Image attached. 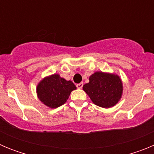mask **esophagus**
<instances>
[{
  "instance_id": "obj_1",
  "label": "esophagus",
  "mask_w": 154,
  "mask_h": 154,
  "mask_svg": "<svg viewBox=\"0 0 154 154\" xmlns=\"http://www.w3.org/2000/svg\"><path fill=\"white\" fill-rule=\"evenodd\" d=\"M82 86H83V83H79V84H77V85H76V87H77V88H78V89H81L82 88Z\"/></svg>"
}]
</instances>
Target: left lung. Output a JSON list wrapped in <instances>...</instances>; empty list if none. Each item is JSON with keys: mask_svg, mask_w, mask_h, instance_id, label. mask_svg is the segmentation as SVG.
Listing matches in <instances>:
<instances>
[{"mask_svg": "<svg viewBox=\"0 0 154 154\" xmlns=\"http://www.w3.org/2000/svg\"><path fill=\"white\" fill-rule=\"evenodd\" d=\"M83 90L95 105L110 108L122 97L123 82L118 75L96 72L89 76V82L83 85Z\"/></svg>", "mask_w": 154, "mask_h": 154, "instance_id": "8db88e82", "label": "left lung"}]
</instances>
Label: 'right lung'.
<instances>
[{
    "label": "right lung",
    "instance_id": "add662e5",
    "mask_svg": "<svg viewBox=\"0 0 154 154\" xmlns=\"http://www.w3.org/2000/svg\"><path fill=\"white\" fill-rule=\"evenodd\" d=\"M76 86L72 81H67L58 74L46 76L39 82L36 88L38 98L48 107L55 109L65 104L72 91Z\"/></svg>",
    "mask_w": 154,
    "mask_h": 154
}]
</instances>
